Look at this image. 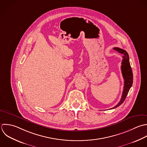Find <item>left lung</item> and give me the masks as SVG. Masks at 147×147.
<instances>
[{
	"mask_svg": "<svg viewBox=\"0 0 147 147\" xmlns=\"http://www.w3.org/2000/svg\"><path fill=\"white\" fill-rule=\"evenodd\" d=\"M113 49L117 51L121 54H123V61L121 63L122 65L121 66V69L123 77L124 80V90L123 92L122 97L120 102L115 107L111 108V109L116 108L117 107H119L120 105H121L123 103V102L126 98V97L131 88L132 86L133 79H134L132 70L131 67V65L129 62V55L128 53L125 50L119 47H114Z\"/></svg>",
	"mask_w": 147,
	"mask_h": 147,
	"instance_id": "obj_1",
	"label": "left lung"
}]
</instances>
